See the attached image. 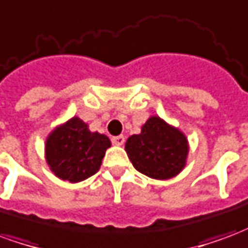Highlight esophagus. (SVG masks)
Here are the masks:
<instances>
[{"instance_id": "1", "label": "esophagus", "mask_w": 248, "mask_h": 248, "mask_svg": "<svg viewBox=\"0 0 248 248\" xmlns=\"http://www.w3.org/2000/svg\"><path fill=\"white\" fill-rule=\"evenodd\" d=\"M111 140H113L114 145L121 146L124 143V135H117V137H113V138H111Z\"/></svg>"}]
</instances>
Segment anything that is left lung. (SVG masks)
<instances>
[{
	"instance_id": "left-lung-1",
	"label": "left lung",
	"mask_w": 248,
	"mask_h": 248,
	"mask_svg": "<svg viewBox=\"0 0 248 248\" xmlns=\"http://www.w3.org/2000/svg\"><path fill=\"white\" fill-rule=\"evenodd\" d=\"M124 150L138 171L163 181L182 171L188 143L182 131L159 117H151L142 126L140 134L131 135L126 140Z\"/></svg>"
}]
</instances>
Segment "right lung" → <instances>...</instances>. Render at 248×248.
Listing matches in <instances>:
<instances>
[{"instance_id": "right-lung-1", "label": "right lung", "mask_w": 248, "mask_h": 248, "mask_svg": "<svg viewBox=\"0 0 248 248\" xmlns=\"http://www.w3.org/2000/svg\"><path fill=\"white\" fill-rule=\"evenodd\" d=\"M110 146L106 135L92 133L83 121L74 117L47 137L46 162L58 178L71 183L81 182L99 170Z\"/></svg>"}]
</instances>
